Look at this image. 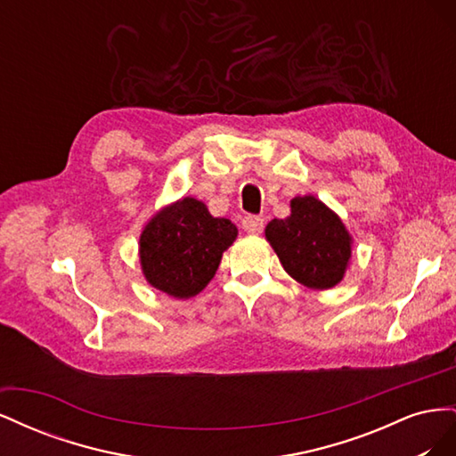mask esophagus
<instances>
[{
    "label": "esophagus",
    "instance_id": "1",
    "mask_svg": "<svg viewBox=\"0 0 456 456\" xmlns=\"http://www.w3.org/2000/svg\"><path fill=\"white\" fill-rule=\"evenodd\" d=\"M241 226L247 233H260L262 230H265V218L256 216V215H247L241 220Z\"/></svg>",
    "mask_w": 456,
    "mask_h": 456
}]
</instances>
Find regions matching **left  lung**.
<instances>
[{"mask_svg":"<svg viewBox=\"0 0 456 456\" xmlns=\"http://www.w3.org/2000/svg\"><path fill=\"white\" fill-rule=\"evenodd\" d=\"M266 240L285 272L312 289L335 287L352 255L342 220L314 196L295 198L291 216L273 218L266 226Z\"/></svg>","mask_w":456,"mask_h":456,"instance_id":"left-lung-1","label":"left lung"}]
</instances>
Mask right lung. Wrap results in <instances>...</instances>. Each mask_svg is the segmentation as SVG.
I'll list each match as a JSON object with an SVG mask.
<instances>
[{
  "mask_svg": "<svg viewBox=\"0 0 456 456\" xmlns=\"http://www.w3.org/2000/svg\"><path fill=\"white\" fill-rule=\"evenodd\" d=\"M238 236L228 218L184 198L150 220L141 236V265L150 285L176 298L198 295L213 280L220 258Z\"/></svg>",
  "mask_w": 456,
  "mask_h": 456,
  "instance_id": "1",
  "label": "right lung"
}]
</instances>
